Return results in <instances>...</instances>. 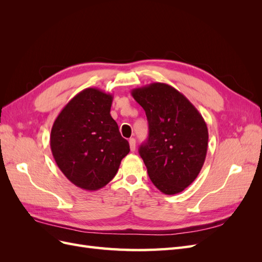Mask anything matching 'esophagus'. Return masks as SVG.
I'll return each mask as SVG.
<instances>
[{"mask_svg":"<svg viewBox=\"0 0 262 262\" xmlns=\"http://www.w3.org/2000/svg\"><path fill=\"white\" fill-rule=\"evenodd\" d=\"M129 144H130V149L132 150V152H134V150H136V140L131 138L129 140Z\"/></svg>","mask_w":262,"mask_h":262,"instance_id":"esophagus-1","label":"esophagus"}]
</instances>
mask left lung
Wrapping results in <instances>:
<instances>
[{
    "instance_id": "8db88e82",
    "label": "left lung",
    "mask_w": 262,
    "mask_h": 262,
    "mask_svg": "<svg viewBox=\"0 0 262 262\" xmlns=\"http://www.w3.org/2000/svg\"><path fill=\"white\" fill-rule=\"evenodd\" d=\"M148 121V138L139 148L149 179L165 194L179 193L199 175L208 152L203 117L184 95L165 83L131 92Z\"/></svg>"
}]
</instances>
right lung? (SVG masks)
Instances as JSON below:
<instances>
[{"instance_id": "1", "label": "right lung", "mask_w": 262, "mask_h": 262, "mask_svg": "<svg viewBox=\"0 0 262 262\" xmlns=\"http://www.w3.org/2000/svg\"><path fill=\"white\" fill-rule=\"evenodd\" d=\"M113 95L86 89L61 110L51 129L50 146L60 170L76 187L95 191L105 187L130 152L110 116Z\"/></svg>"}]
</instances>
